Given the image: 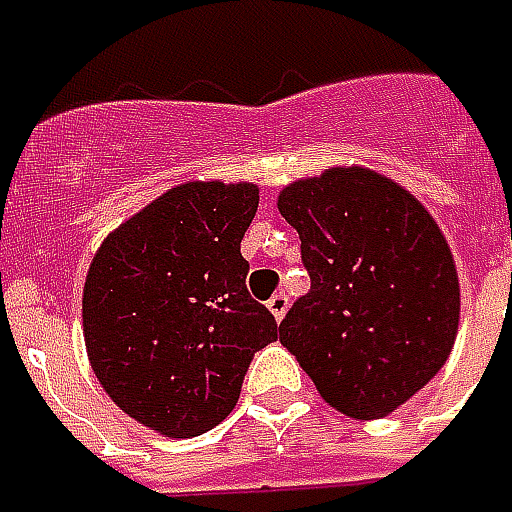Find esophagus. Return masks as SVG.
I'll return each mask as SVG.
<instances>
[{
	"mask_svg": "<svg viewBox=\"0 0 512 512\" xmlns=\"http://www.w3.org/2000/svg\"><path fill=\"white\" fill-rule=\"evenodd\" d=\"M266 307L271 310V315H274L277 321H282V318H285V312H288V307H290V299L285 296V293H274V296L266 301Z\"/></svg>",
	"mask_w": 512,
	"mask_h": 512,
	"instance_id": "esophagus-1",
	"label": "esophagus"
}]
</instances>
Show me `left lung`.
Wrapping results in <instances>:
<instances>
[{
    "mask_svg": "<svg viewBox=\"0 0 512 512\" xmlns=\"http://www.w3.org/2000/svg\"><path fill=\"white\" fill-rule=\"evenodd\" d=\"M279 213L310 274L279 340L329 406L354 419L392 414L439 373L458 332L461 290L439 224L362 167L290 183Z\"/></svg>",
    "mask_w": 512,
    "mask_h": 512,
    "instance_id": "8db88e82",
    "label": "left lung"
}]
</instances>
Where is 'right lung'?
Instances as JSON below:
<instances>
[{
	"instance_id": "right-lung-1",
	"label": "right lung",
	"mask_w": 512,
	"mask_h": 512,
	"mask_svg": "<svg viewBox=\"0 0 512 512\" xmlns=\"http://www.w3.org/2000/svg\"><path fill=\"white\" fill-rule=\"evenodd\" d=\"M252 183H183L120 224L84 282L87 356L128 417L172 439L216 428L249 362L274 343V315L249 296L241 241Z\"/></svg>"
}]
</instances>
